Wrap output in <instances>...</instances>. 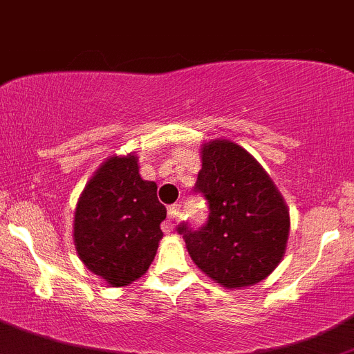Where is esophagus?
Returning a JSON list of instances; mask_svg holds the SVG:
<instances>
[{
	"label": "esophagus",
	"mask_w": 354,
	"mask_h": 354,
	"mask_svg": "<svg viewBox=\"0 0 354 354\" xmlns=\"http://www.w3.org/2000/svg\"><path fill=\"white\" fill-rule=\"evenodd\" d=\"M178 214H180V204L176 203V204H172V206H169V223L170 221L176 220Z\"/></svg>",
	"instance_id": "34e87169"
}]
</instances>
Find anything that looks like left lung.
<instances>
[{"mask_svg":"<svg viewBox=\"0 0 354 354\" xmlns=\"http://www.w3.org/2000/svg\"><path fill=\"white\" fill-rule=\"evenodd\" d=\"M203 169L194 192L207 203L198 230L177 225L192 261L227 288L256 285L285 254L290 214L276 185L256 160L232 141L203 147Z\"/></svg>","mask_w":354,"mask_h":354,"instance_id":"obj_1","label":"left lung"}]
</instances>
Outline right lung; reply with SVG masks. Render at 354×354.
<instances>
[{"label":"right lung","instance_id":"right-lung-1","mask_svg":"<svg viewBox=\"0 0 354 354\" xmlns=\"http://www.w3.org/2000/svg\"><path fill=\"white\" fill-rule=\"evenodd\" d=\"M165 216L156 184L140 176L138 156H112L90 178L76 206L78 256L109 285H129L155 259Z\"/></svg>","mask_w":354,"mask_h":354}]
</instances>
